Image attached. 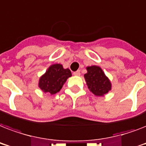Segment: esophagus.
<instances>
[{
    "instance_id": "34e87169",
    "label": "esophagus",
    "mask_w": 146,
    "mask_h": 146,
    "mask_svg": "<svg viewBox=\"0 0 146 146\" xmlns=\"http://www.w3.org/2000/svg\"><path fill=\"white\" fill-rule=\"evenodd\" d=\"M73 75L80 76V70H77V71H76V72H74V73H73Z\"/></svg>"
}]
</instances>
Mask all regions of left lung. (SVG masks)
I'll list each match as a JSON object with an SVG mask.
<instances>
[{
    "label": "left lung",
    "mask_w": 146,
    "mask_h": 146,
    "mask_svg": "<svg viewBox=\"0 0 146 146\" xmlns=\"http://www.w3.org/2000/svg\"><path fill=\"white\" fill-rule=\"evenodd\" d=\"M85 80L89 90L97 96H103L111 89V83L102 70L98 66L87 67Z\"/></svg>",
    "instance_id": "1"
}]
</instances>
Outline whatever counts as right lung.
I'll return each instance as SVG.
<instances>
[{
  "label": "right lung",
  "instance_id": "obj_1",
  "mask_svg": "<svg viewBox=\"0 0 146 146\" xmlns=\"http://www.w3.org/2000/svg\"><path fill=\"white\" fill-rule=\"evenodd\" d=\"M71 76L72 73L68 68L64 69L61 64H53L40 78L38 86L44 92L54 95L62 89L66 80Z\"/></svg>",
  "mask_w": 146,
  "mask_h": 146
}]
</instances>
